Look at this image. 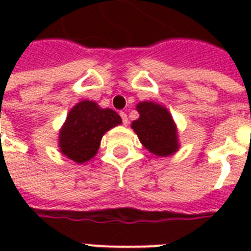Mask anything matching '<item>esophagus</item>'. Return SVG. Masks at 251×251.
Returning a JSON list of instances; mask_svg holds the SVG:
<instances>
[{"mask_svg": "<svg viewBox=\"0 0 251 251\" xmlns=\"http://www.w3.org/2000/svg\"><path fill=\"white\" fill-rule=\"evenodd\" d=\"M120 116H121V118H122V124H124V125H127V114L125 113V112H120Z\"/></svg>", "mask_w": 251, "mask_h": 251, "instance_id": "1", "label": "esophagus"}]
</instances>
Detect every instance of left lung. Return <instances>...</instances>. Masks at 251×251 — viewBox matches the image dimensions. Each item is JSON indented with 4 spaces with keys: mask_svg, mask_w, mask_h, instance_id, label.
<instances>
[{
    "mask_svg": "<svg viewBox=\"0 0 251 251\" xmlns=\"http://www.w3.org/2000/svg\"><path fill=\"white\" fill-rule=\"evenodd\" d=\"M139 118L131 122V129L147 151L159 157H167L179 149L178 130L169 110L153 101L137 104Z\"/></svg>",
    "mask_w": 251,
    "mask_h": 251,
    "instance_id": "8db88e82",
    "label": "left lung"
}]
</instances>
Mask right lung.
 Listing matches in <instances>:
<instances>
[{
  "instance_id": "obj_1",
  "label": "right lung",
  "mask_w": 251,
  "mask_h": 251,
  "mask_svg": "<svg viewBox=\"0 0 251 251\" xmlns=\"http://www.w3.org/2000/svg\"><path fill=\"white\" fill-rule=\"evenodd\" d=\"M121 122L113 109L91 100L76 102L58 133L60 152L76 164H84L96 156L102 135Z\"/></svg>"
}]
</instances>
